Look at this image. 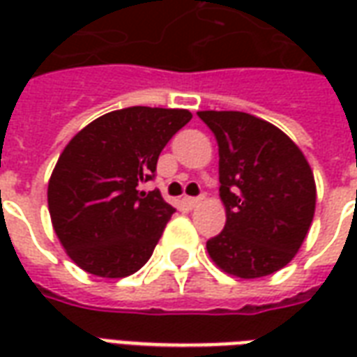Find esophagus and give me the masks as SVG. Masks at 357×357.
Returning a JSON list of instances; mask_svg holds the SVG:
<instances>
[{
	"instance_id": "34e87169",
	"label": "esophagus",
	"mask_w": 357,
	"mask_h": 357,
	"mask_svg": "<svg viewBox=\"0 0 357 357\" xmlns=\"http://www.w3.org/2000/svg\"><path fill=\"white\" fill-rule=\"evenodd\" d=\"M202 199H204V197H185V199H183V202H185L189 208H195L199 202H202Z\"/></svg>"
}]
</instances>
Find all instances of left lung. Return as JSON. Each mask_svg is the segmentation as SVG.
<instances>
[{"mask_svg": "<svg viewBox=\"0 0 357 357\" xmlns=\"http://www.w3.org/2000/svg\"><path fill=\"white\" fill-rule=\"evenodd\" d=\"M218 141L224 231L206 243L218 268L258 279L296 256L315 212V179L298 145L239 110H201Z\"/></svg>", "mask_w": 357, "mask_h": 357, "instance_id": "obj_1", "label": "left lung"}]
</instances>
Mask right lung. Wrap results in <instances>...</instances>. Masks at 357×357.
Masks as SVG:
<instances>
[{
    "label": "right lung",
    "instance_id": "right-lung-1",
    "mask_svg": "<svg viewBox=\"0 0 357 357\" xmlns=\"http://www.w3.org/2000/svg\"><path fill=\"white\" fill-rule=\"evenodd\" d=\"M193 118L185 109L128 107L95 118L68 141L47 185L51 224L78 268L120 279L153 255L176 208L153 179L160 151Z\"/></svg>",
    "mask_w": 357,
    "mask_h": 357
}]
</instances>
